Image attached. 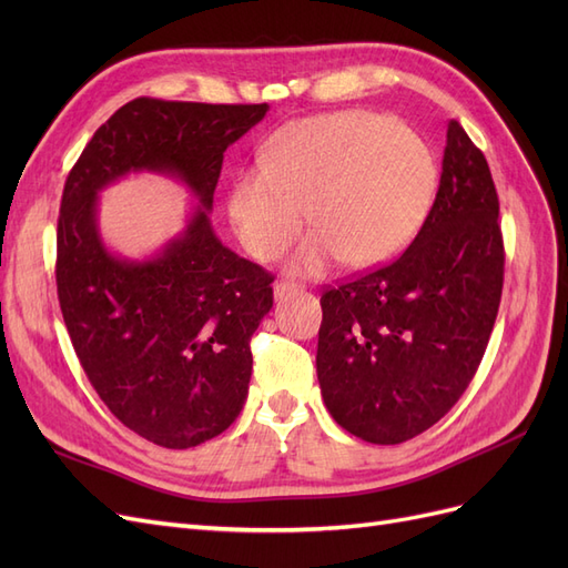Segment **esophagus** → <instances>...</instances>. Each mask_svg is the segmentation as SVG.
Here are the masks:
<instances>
[{"label":"esophagus","instance_id":"34e87169","mask_svg":"<svg viewBox=\"0 0 568 568\" xmlns=\"http://www.w3.org/2000/svg\"><path fill=\"white\" fill-rule=\"evenodd\" d=\"M298 291H301V286H298V284H291V282H277V284H274V298H277V301H284V298H288V296L298 294Z\"/></svg>","mask_w":568,"mask_h":568}]
</instances>
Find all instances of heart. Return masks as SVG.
<instances>
[{
	"instance_id": "1",
	"label": "heart",
	"mask_w": 568,
	"mask_h": 568,
	"mask_svg": "<svg viewBox=\"0 0 568 568\" xmlns=\"http://www.w3.org/2000/svg\"><path fill=\"white\" fill-rule=\"evenodd\" d=\"M436 186L434 151L419 134L369 111H343L284 128L263 163L239 170L230 217L251 255L274 261L307 215L315 230L288 272L320 277L341 257L348 267H374L398 255L422 227Z\"/></svg>"
}]
</instances>
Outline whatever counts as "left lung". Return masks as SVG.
<instances>
[{"mask_svg":"<svg viewBox=\"0 0 568 568\" xmlns=\"http://www.w3.org/2000/svg\"><path fill=\"white\" fill-rule=\"evenodd\" d=\"M497 215L486 156L450 120L438 194L415 242L320 301L317 379L348 434L376 445L409 440L467 390L503 296Z\"/></svg>","mask_w":568,"mask_h":568,"instance_id":"left-lung-1","label":"left lung"}]
</instances>
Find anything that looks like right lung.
I'll use <instances>...</instances> for the list:
<instances>
[{"mask_svg": "<svg viewBox=\"0 0 568 568\" xmlns=\"http://www.w3.org/2000/svg\"><path fill=\"white\" fill-rule=\"evenodd\" d=\"M267 104L134 99L101 125L63 186L57 286L63 322L99 398L130 432L170 450L220 436L242 412L248 341L272 307V274L220 242L213 194L227 146ZM132 172L165 174L197 199L149 258L111 252L98 194Z\"/></svg>", "mask_w": 568, "mask_h": 568, "instance_id": "1", "label": "right lung"}]
</instances>
